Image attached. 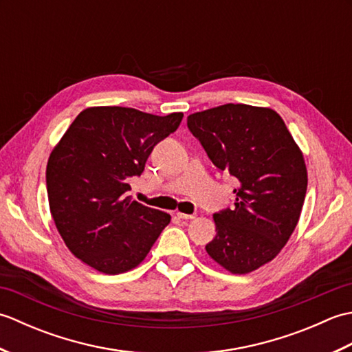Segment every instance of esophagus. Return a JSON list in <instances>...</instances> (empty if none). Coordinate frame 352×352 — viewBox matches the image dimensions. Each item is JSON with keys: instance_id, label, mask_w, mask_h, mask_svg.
Wrapping results in <instances>:
<instances>
[{"instance_id": "obj_1", "label": "esophagus", "mask_w": 352, "mask_h": 352, "mask_svg": "<svg viewBox=\"0 0 352 352\" xmlns=\"http://www.w3.org/2000/svg\"><path fill=\"white\" fill-rule=\"evenodd\" d=\"M175 216L180 219H195V214H188V213H183V212H175Z\"/></svg>"}]
</instances>
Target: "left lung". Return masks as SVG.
I'll return each instance as SVG.
<instances>
[{
  "label": "left lung",
  "instance_id": "1",
  "mask_svg": "<svg viewBox=\"0 0 352 352\" xmlns=\"http://www.w3.org/2000/svg\"><path fill=\"white\" fill-rule=\"evenodd\" d=\"M188 126L216 168L237 178L233 210L213 214L216 236L206 251L231 274L274 260L300 221L307 168L275 110L223 104L188 116Z\"/></svg>",
  "mask_w": 352,
  "mask_h": 352
}]
</instances>
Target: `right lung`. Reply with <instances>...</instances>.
Here are the masks:
<instances>
[{
    "mask_svg": "<svg viewBox=\"0 0 352 352\" xmlns=\"http://www.w3.org/2000/svg\"><path fill=\"white\" fill-rule=\"evenodd\" d=\"M183 113L87 107L52 149L47 190L52 219L68 250L95 271L116 275L139 266L170 216L126 197L153 148Z\"/></svg>",
    "mask_w": 352,
    "mask_h": 352,
    "instance_id": "1",
    "label": "right lung"
}]
</instances>
